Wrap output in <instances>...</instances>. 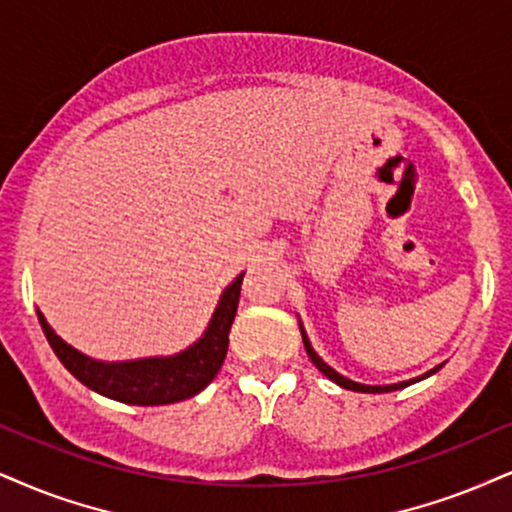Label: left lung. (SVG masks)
Returning <instances> with one entry per match:
<instances>
[{
	"mask_svg": "<svg viewBox=\"0 0 512 512\" xmlns=\"http://www.w3.org/2000/svg\"><path fill=\"white\" fill-rule=\"evenodd\" d=\"M299 330H301V339H304V346H306L308 358H311L315 368L323 372L327 380H332L334 384H339V387L349 389V391H361V394H387V391H399V389L410 387V384H415V382H420V380H427V377L434 375V372H439L441 368H444V363H441V365H437V368L427 370L425 375L413 377V380H406V382H396V384H361V382H353V380H349V377L339 375L337 370L330 368V365H327V363L323 361V358H320L318 353H315L311 342H308V334H306V330H304V325H301V320H299Z\"/></svg>",
	"mask_w": 512,
	"mask_h": 512,
	"instance_id": "left-lung-1",
	"label": "left lung"
}]
</instances>
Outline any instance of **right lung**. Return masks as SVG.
I'll return each instance as SVG.
<instances>
[{
  "mask_svg": "<svg viewBox=\"0 0 512 512\" xmlns=\"http://www.w3.org/2000/svg\"><path fill=\"white\" fill-rule=\"evenodd\" d=\"M244 273H239L220 294L216 311L204 334L185 351L173 356H149L135 361H97L73 349L52 330L42 311H37L42 332L52 346L56 358L63 363L75 380L90 387L106 399L130 403V406H166V403L185 401L199 394L227 356L230 327L237 315L239 292H242Z\"/></svg>",
  "mask_w": 512,
  "mask_h": 512,
  "instance_id": "obj_1",
  "label": "right lung"
}]
</instances>
